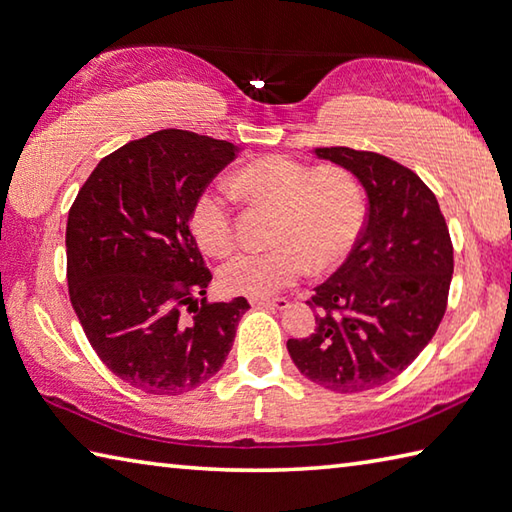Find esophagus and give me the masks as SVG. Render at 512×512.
<instances>
[{
    "mask_svg": "<svg viewBox=\"0 0 512 512\" xmlns=\"http://www.w3.org/2000/svg\"><path fill=\"white\" fill-rule=\"evenodd\" d=\"M249 305L252 307H272V310H285V307L289 305L287 298L278 296V298H263V296H249L247 298Z\"/></svg>",
    "mask_w": 512,
    "mask_h": 512,
    "instance_id": "esophagus-1",
    "label": "esophagus"
}]
</instances>
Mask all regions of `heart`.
Masks as SVG:
<instances>
[{
	"label": "heart",
	"instance_id": "1",
	"mask_svg": "<svg viewBox=\"0 0 512 512\" xmlns=\"http://www.w3.org/2000/svg\"><path fill=\"white\" fill-rule=\"evenodd\" d=\"M236 187L249 200L276 207L272 247L247 249L220 269L229 294L267 296L314 269H327L350 254L365 220L359 178L339 165L312 167L287 156L249 162L236 173ZM196 243L211 256L236 245L234 211L218 191H202L189 211Z\"/></svg>",
	"mask_w": 512,
	"mask_h": 512
}]
</instances>
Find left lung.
Segmentation results:
<instances>
[{"label":"left lung","instance_id":"left-lung-1","mask_svg":"<svg viewBox=\"0 0 512 512\" xmlns=\"http://www.w3.org/2000/svg\"><path fill=\"white\" fill-rule=\"evenodd\" d=\"M368 191V220L345 263L314 289L316 330L289 339L307 379L334 392L392 381L417 359L446 314L452 240L435 194L417 173L374 151L316 149Z\"/></svg>","mask_w":512,"mask_h":512}]
</instances>
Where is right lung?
I'll return each mask as SVG.
<instances>
[{
	"label": "right lung",
	"mask_w": 512,
	"mask_h": 512,
	"mask_svg": "<svg viewBox=\"0 0 512 512\" xmlns=\"http://www.w3.org/2000/svg\"><path fill=\"white\" fill-rule=\"evenodd\" d=\"M238 156L227 140L165 129L100 160L66 223L71 305L95 354L147 394H182L227 359L243 296L207 303L194 200Z\"/></svg>",
	"instance_id": "right-lung-1"
}]
</instances>
